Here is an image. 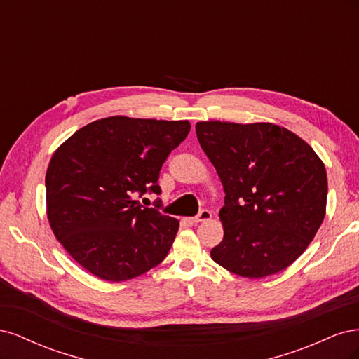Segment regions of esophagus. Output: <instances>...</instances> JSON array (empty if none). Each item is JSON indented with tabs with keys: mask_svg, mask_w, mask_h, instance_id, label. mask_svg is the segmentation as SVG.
I'll list each match as a JSON object with an SVG mask.
<instances>
[{
	"mask_svg": "<svg viewBox=\"0 0 359 359\" xmlns=\"http://www.w3.org/2000/svg\"><path fill=\"white\" fill-rule=\"evenodd\" d=\"M211 217H212V214H211V211H210V210H202L196 217H193L191 222H193V223H201V222L210 220Z\"/></svg>",
	"mask_w": 359,
	"mask_h": 359,
	"instance_id": "34e87169",
	"label": "esophagus"
}]
</instances>
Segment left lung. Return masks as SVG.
<instances>
[{"instance_id": "left-lung-1", "label": "left lung", "mask_w": 359, "mask_h": 359, "mask_svg": "<svg viewBox=\"0 0 359 359\" xmlns=\"http://www.w3.org/2000/svg\"><path fill=\"white\" fill-rule=\"evenodd\" d=\"M199 144L224 189V236L211 250L231 273L262 278L304 253L327 211L328 180L313 148L271 123L196 124Z\"/></svg>"}]
</instances>
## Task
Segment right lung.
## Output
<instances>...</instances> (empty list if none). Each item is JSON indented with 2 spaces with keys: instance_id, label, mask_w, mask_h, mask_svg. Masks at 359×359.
Here are the masks:
<instances>
[{
  "instance_id": "obj_1",
  "label": "right lung",
  "mask_w": 359,
  "mask_h": 359,
  "mask_svg": "<svg viewBox=\"0 0 359 359\" xmlns=\"http://www.w3.org/2000/svg\"><path fill=\"white\" fill-rule=\"evenodd\" d=\"M189 132V121L109 116L79 128L53 153L48 219L81 266L102 280L126 281L168 256L178 220L135 198L161 193L163 163Z\"/></svg>"
}]
</instances>
